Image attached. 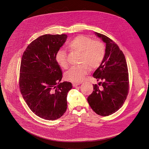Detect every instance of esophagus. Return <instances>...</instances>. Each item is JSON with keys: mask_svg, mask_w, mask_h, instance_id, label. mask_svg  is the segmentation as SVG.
I'll return each instance as SVG.
<instances>
[{"mask_svg": "<svg viewBox=\"0 0 149 149\" xmlns=\"http://www.w3.org/2000/svg\"><path fill=\"white\" fill-rule=\"evenodd\" d=\"M81 84V83H72V85L73 87H76L77 86V85H80Z\"/></svg>", "mask_w": 149, "mask_h": 149, "instance_id": "34e87169", "label": "esophagus"}]
</instances>
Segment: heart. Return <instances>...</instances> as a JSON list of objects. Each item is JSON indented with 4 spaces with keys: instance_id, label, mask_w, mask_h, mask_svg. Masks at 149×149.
Masks as SVG:
<instances>
[{
    "instance_id": "b5f03b06",
    "label": "heart",
    "mask_w": 149,
    "mask_h": 149,
    "mask_svg": "<svg viewBox=\"0 0 149 149\" xmlns=\"http://www.w3.org/2000/svg\"><path fill=\"white\" fill-rule=\"evenodd\" d=\"M68 46L70 50L80 53L79 63L81 64L73 66L65 72L64 76L67 80L73 82L82 81L89 72L90 67L97 68L103 61L105 46L100 40H92L85 36H78L68 43ZM55 60L60 67L67 68L66 54L64 50L60 49L56 52Z\"/></svg>"
}]
</instances>
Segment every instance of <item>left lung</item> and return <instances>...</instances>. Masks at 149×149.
<instances>
[{
    "label": "left lung",
    "instance_id": "left-lung-1",
    "mask_svg": "<svg viewBox=\"0 0 149 149\" xmlns=\"http://www.w3.org/2000/svg\"><path fill=\"white\" fill-rule=\"evenodd\" d=\"M95 34L106 43V53L102 63L93 76L97 81L102 80L100 89L93 84V91L87 101L97 114L106 116L121 108L127 96L129 79L126 60L116 43L106 36L95 32Z\"/></svg>",
    "mask_w": 149,
    "mask_h": 149
}]
</instances>
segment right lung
<instances>
[{"label": "right lung", "mask_w": 149, "mask_h": 149, "mask_svg": "<svg viewBox=\"0 0 149 149\" xmlns=\"http://www.w3.org/2000/svg\"><path fill=\"white\" fill-rule=\"evenodd\" d=\"M66 34H45L30 43L22 57L19 88L29 108L37 116L54 120L67 108L70 82L60 83L63 73L55 54L64 45Z\"/></svg>", "instance_id": "1"}]
</instances>
